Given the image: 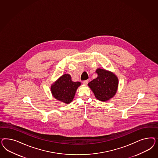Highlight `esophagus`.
Instances as JSON below:
<instances>
[{
	"mask_svg": "<svg viewBox=\"0 0 158 158\" xmlns=\"http://www.w3.org/2000/svg\"><path fill=\"white\" fill-rule=\"evenodd\" d=\"M83 84H84V85H87V83H89V81H88V80L84 81H83Z\"/></svg>",
	"mask_w": 158,
	"mask_h": 158,
	"instance_id": "34e87169",
	"label": "esophagus"
}]
</instances>
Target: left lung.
<instances>
[{
    "instance_id": "1",
    "label": "left lung",
    "mask_w": 158,
    "mask_h": 158,
    "mask_svg": "<svg viewBox=\"0 0 158 158\" xmlns=\"http://www.w3.org/2000/svg\"><path fill=\"white\" fill-rule=\"evenodd\" d=\"M98 77L88 83L96 98L105 102L115 96L118 87L119 80L113 72L105 69H97Z\"/></svg>"
}]
</instances>
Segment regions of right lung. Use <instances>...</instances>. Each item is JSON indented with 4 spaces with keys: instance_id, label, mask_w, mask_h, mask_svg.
<instances>
[{
    "instance_id": "obj_1",
    "label": "right lung",
    "mask_w": 158,
    "mask_h": 158,
    "mask_svg": "<svg viewBox=\"0 0 158 158\" xmlns=\"http://www.w3.org/2000/svg\"><path fill=\"white\" fill-rule=\"evenodd\" d=\"M81 85L79 81H72L71 75L65 73L52 85L51 92L56 100L68 104L73 100L77 89Z\"/></svg>"
}]
</instances>
